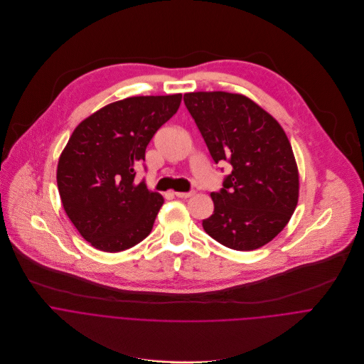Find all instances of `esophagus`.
I'll use <instances>...</instances> for the list:
<instances>
[{
    "label": "esophagus",
    "instance_id": "1",
    "mask_svg": "<svg viewBox=\"0 0 364 364\" xmlns=\"http://www.w3.org/2000/svg\"><path fill=\"white\" fill-rule=\"evenodd\" d=\"M193 195H195L193 191H191V192H175V196H178V198H191Z\"/></svg>",
    "mask_w": 364,
    "mask_h": 364
}]
</instances>
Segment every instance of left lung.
<instances>
[{"label": "left lung", "mask_w": 364, "mask_h": 364, "mask_svg": "<svg viewBox=\"0 0 364 364\" xmlns=\"http://www.w3.org/2000/svg\"><path fill=\"white\" fill-rule=\"evenodd\" d=\"M215 164L232 172L212 192L213 213L202 221L220 244L252 251L275 238L299 202V169L279 123L251 99L227 92L183 96Z\"/></svg>", "instance_id": "left-lung-1"}]
</instances>
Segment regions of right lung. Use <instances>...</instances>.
I'll list each match as a JSON object with an SVG mask.
<instances>
[{"mask_svg": "<svg viewBox=\"0 0 364 364\" xmlns=\"http://www.w3.org/2000/svg\"><path fill=\"white\" fill-rule=\"evenodd\" d=\"M181 100L182 95L127 97L102 107L70 136L57 186L70 221L95 248L120 252L151 234L164 198L136 181V168Z\"/></svg>", "mask_w": 364, "mask_h": 364, "instance_id": "obj_1", "label": "right lung"}]
</instances>
